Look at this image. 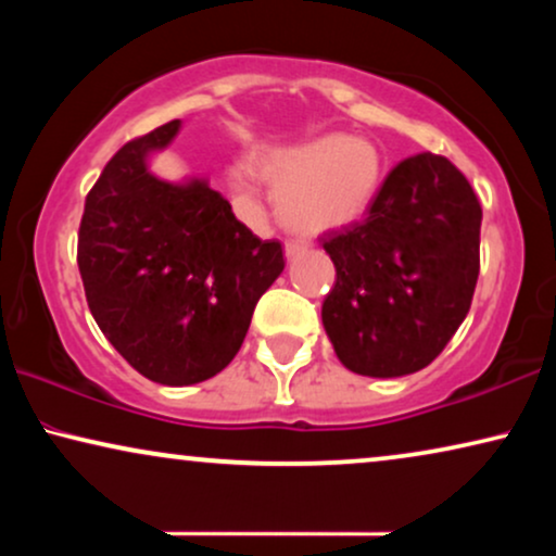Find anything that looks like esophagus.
Here are the masks:
<instances>
[{
  "label": "esophagus",
  "instance_id": "34e87169",
  "mask_svg": "<svg viewBox=\"0 0 556 556\" xmlns=\"http://www.w3.org/2000/svg\"><path fill=\"white\" fill-rule=\"evenodd\" d=\"M306 248H308V242H303V240H286V257L301 255Z\"/></svg>",
  "mask_w": 556,
  "mask_h": 556
}]
</instances>
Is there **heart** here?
Listing matches in <instances>:
<instances>
[{
    "mask_svg": "<svg viewBox=\"0 0 556 556\" xmlns=\"http://www.w3.org/2000/svg\"><path fill=\"white\" fill-rule=\"evenodd\" d=\"M278 189L283 223L301 232H329L364 215L382 185V156L375 143L329 134L301 147L278 151L261 164ZM250 166L235 169V181L248 185Z\"/></svg>",
    "mask_w": 556,
    "mask_h": 556,
    "instance_id": "1",
    "label": "heart"
}]
</instances>
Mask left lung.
I'll use <instances>...</instances> for the list:
<instances>
[{"label": "left lung", "mask_w": 556, "mask_h": 556, "mask_svg": "<svg viewBox=\"0 0 556 556\" xmlns=\"http://www.w3.org/2000/svg\"><path fill=\"white\" fill-rule=\"evenodd\" d=\"M481 217L458 166L425 151L387 174L367 217L324 235L337 283L321 318L346 369L402 377L443 352L473 301Z\"/></svg>", "instance_id": "left-lung-1"}]
</instances>
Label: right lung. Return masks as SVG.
Segmentation results:
<instances>
[{
	"instance_id": "1",
	"label": "right lung",
	"mask_w": 556,
	"mask_h": 556,
	"mask_svg": "<svg viewBox=\"0 0 556 556\" xmlns=\"http://www.w3.org/2000/svg\"><path fill=\"white\" fill-rule=\"evenodd\" d=\"M179 121L124 143L86 197L78 268L98 329L159 384L215 377L240 352L255 303L286 268L207 181L169 185L147 169Z\"/></svg>"
}]
</instances>
